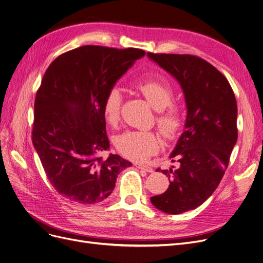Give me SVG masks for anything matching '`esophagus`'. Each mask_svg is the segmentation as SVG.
Instances as JSON below:
<instances>
[{
    "label": "esophagus",
    "mask_w": 263,
    "mask_h": 263,
    "mask_svg": "<svg viewBox=\"0 0 263 263\" xmlns=\"http://www.w3.org/2000/svg\"><path fill=\"white\" fill-rule=\"evenodd\" d=\"M135 166L137 167V168H139V170L145 171V172H148V173H152V172H153V170H152V168H151L150 166H146V165H141V164H135Z\"/></svg>",
    "instance_id": "esophagus-1"
}]
</instances>
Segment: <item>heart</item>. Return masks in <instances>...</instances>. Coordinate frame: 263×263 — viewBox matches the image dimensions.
<instances>
[{"instance_id":"b5f03b06","label":"heart","mask_w":263,"mask_h":263,"mask_svg":"<svg viewBox=\"0 0 263 263\" xmlns=\"http://www.w3.org/2000/svg\"><path fill=\"white\" fill-rule=\"evenodd\" d=\"M135 88L157 111L155 122L163 137L174 139L182 128L183 117L181 109L172 102V87L162 81L149 80L137 82ZM122 99V92L118 87L110 88L104 96L103 115L112 126L120 121ZM114 144L123 156L135 162H145L159 151L160 140L153 132H126L115 139Z\"/></svg>"}]
</instances>
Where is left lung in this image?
<instances>
[{
    "instance_id": "8db88e82",
    "label": "left lung",
    "mask_w": 263,
    "mask_h": 263,
    "mask_svg": "<svg viewBox=\"0 0 263 263\" xmlns=\"http://www.w3.org/2000/svg\"><path fill=\"white\" fill-rule=\"evenodd\" d=\"M148 56L180 83L186 103L185 130L170 156L179 167L157 168L171 182L164 193L151 197L157 209L178 215L202 205L221 181L237 140V104L227 78L201 57Z\"/></svg>"
}]
</instances>
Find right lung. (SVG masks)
Masks as SVG:
<instances>
[{
	"mask_svg": "<svg viewBox=\"0 0 263 263\" xmlns=\"http://www.w3.org/2000/svg\"><path fill=\"white\" fill-rule=\"evenodd\" d=\"M145 55L138 48L84 45L58 56L42 79L34 101L32 143L50 184L64 197L93 205L113 191L132 166L109 149L102 103L106 93Z\"/></svg>",
	"mask_w": 263,
	"mask_h": 263,
	"instance_id": "right-lung-1",
	"label": "right lung"
}]
</instances>
